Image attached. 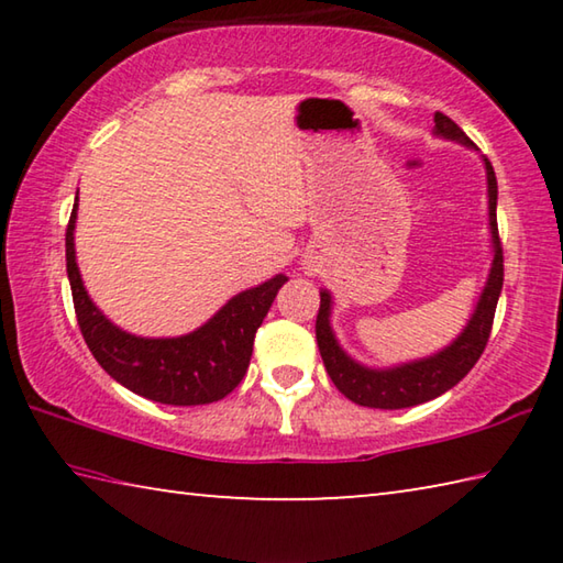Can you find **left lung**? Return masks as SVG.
<instances>
[{
	"label": "left lung",
	"instance_id": "left-lung-1",
	"mask_svg": "<svg viewBox=\"0 0 563 563\" xmlns=\"http://www.w3.org/2000/svg\"><path fill=\"white\" fill-rule=\"evenodd\" d=\"M432 133L437 139L454 141L466 148H474L470 136L456 126V123L444 117V113H434V129ZM484 161V170H487V206H489V233H492V268L487 275V283L479 292V300L474 305L472 318L466 320L464 330L456 335L450 345L442 347L434 355L419 357L402 362V365L393 367H367L357 362L335 338V330L330 325L332 316V295L330 290H320V310L316 322V338L322 362L332 383L342 395L352 399L362 407L375 409H405L415 407L430 399L444 395L452 389L460 379L470 373L482 357L484 347H487L494 310H497L501 285H504V255L499 243V228H497V176L489 158Z\"/></svg>",
	"mask_w": 563,
	"mask_h": 563
}]
</instances>
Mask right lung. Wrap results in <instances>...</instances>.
Here are the masks:
<instances>
[{"mask_svg": "<svg viewBox=\"0 0 563 563\" xmlns=\"http://www.w3.org/2000/svg\"><path fill=\"white\" fill-rule=\"evenodd\" d=\"M74 228L76 203L66 225V273L76 320L99 365L119 385L161 405H208L231 395L251 365L255 332L288 278L278 273L255 288L233 295L211 320L186 335H131L113 325L84 288L76 265Z\"/></svg>", "mask_w": 563, "mask_h": 563, "instance_id": "right-lung-1", "label": "right lung"}]
</instances>
